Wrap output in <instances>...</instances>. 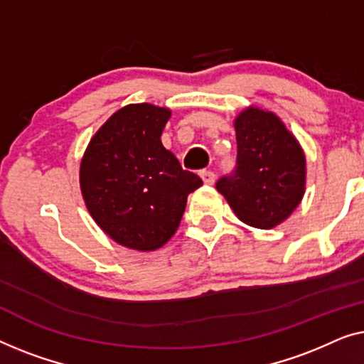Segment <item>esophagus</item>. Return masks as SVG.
I'll return each instance as SVG.
<instances>
[{
  "mask_svg": "<svg viewBox=\"0 0 364 364\" xmlns=\"http://www.w3.org/2000/svg\"><path fill=\"white\" fill-rule=\"evenodd\" d=\"M199 175H201L204 184H209V186H211V184H214V181H216V175H214V173L209 171V170H203L201 173H199Z\"/></svg>",
  "mask_w": 364,
  "mask_h": 364,
  "instance_id": "34e87169",
  "label": "esophagus"
}]
</instances>
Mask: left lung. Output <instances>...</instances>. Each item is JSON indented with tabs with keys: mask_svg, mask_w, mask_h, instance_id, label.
<instances>
[{
	"mask_svg": "<svg viewBox=\"0 0 364 364\" xmlns=\"http://www.w3.org/2000/svg\"><path fill=\"white\" fill-rule=\"evenodd\" d=\"M234 129L237 166L216 188L244 224L272 229L295 211L305 194L304 148L274 112L255 105L235 117Z\"/></svg>",
	"mask_w": 364,
	"mask_h": 364,
	"instance_id": "1",
	"label": "left lung"
}]
</instances>
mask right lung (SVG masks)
Segmentation results:
<instances>
[{"label":"right lung","mask_w":364,"mask_h":364,"mask_svg":"<svg viewBox=\"0 0 364 364\" xmlns=\"http://www.w3.org/2000/svg\"><path fill=\"white\" fill-rule=\"evenodd\" d=\"M171 110L130 104L90 138L79 181L87 211L112 240L133 250L160 249L180 226L188 194L203 181L184 171L161 143Z\"/></svg>","instance_id":"1"}]
</instances>
